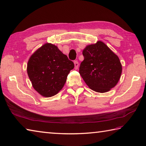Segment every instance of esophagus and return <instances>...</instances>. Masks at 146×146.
I'll list each match as a JSON object with an SVG mask.
<instances>
[{
    "mask_svg": "<svg viewBox=\"0 0 146 146\" xmlns=\"http://www.w3.org/2000/svg\"><path fill=\"white\" fill-rule=\"evenodd\" d=\"M74 64H75V68L76 69H76H78L79 64H78V62L77 61V60H75V61H74Z\"/></svg>",
    "mask_w": 146,
    "mask_h": 146,
    "instance_id": "34e87169",
    "label": "esophagus"
}]
</instances>
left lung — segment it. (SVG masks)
<instances>
[{"label":"left lung","mask_w":146,"mask_h":146,"mask_svg":"<svg viewBox=\"0 0 146 146\" xmlns=\"http://www.w3.org/2000/svg\"><path fill=\"white\" fill-rule=\"evenodd\" d=\"M82 54L84 59L79 73L89 88L103 93L117 84L122 72L121 62L105 43L98 41L87 46Z\"/></svg>","instance_id":"8db88e82"}]
</instances>
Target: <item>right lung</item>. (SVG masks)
Listing matches in <instances>:
<instances>
[{"mask_svg": "<svg viewBox=\"0 0 146 146\" xmlns=\"http://www.w3.org/2000/svg\"><path fill=\"white\" fill-rule=\"evenodd\" d=\"M73 68V62L56 46L46 43L31 55L27 70L34 89L43 96L51 97L62 89Z\"/></svg>", "mask_w": 146, "mask_h": 146, "instance_id": "right-lung-1", "label": "right lung"}]
</instances>
